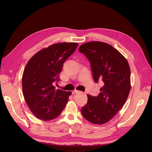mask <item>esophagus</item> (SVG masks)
<instances>
[{"label":"esophagus","mask_w":152,"mask_h":152,"mask_svg":"<svg viewBox=\"0 0 152 152\" xmlns=\"http://www.w3.org/2000/svg\"><path fill=\"white\" fill-rule=\"evenodd\" d=\"M80 91H77V90H75L72 92V94H77V93H79Z\"/></svg>","instance_id":"1"}]
</instances>
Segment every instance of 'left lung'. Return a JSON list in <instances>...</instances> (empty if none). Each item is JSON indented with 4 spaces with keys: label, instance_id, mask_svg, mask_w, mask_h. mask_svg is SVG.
<instances>
[{
    "label": "left lung",
    "instance_id": "left-lung-1",
    "mask_svg": "<svg viewBox=\"0 0 152 152\" xmlns=\"http://www.w3.org/2000/svg\"><path fill=\"white\" fill-rule=\"evenodd\" d=\"M90 62L94 81H102L97 96L88 94L83 117L94 124L110 121L121 109L131 90V70L126 59L112 46L100 41L85 43L79 48Z\"/></svg>",
    "mask_w": 152,
    "mask_h": 152
}]
</instances>
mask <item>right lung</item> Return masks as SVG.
Instances as JSON below:
<instances>
[{
    "instance_id": "add662e5",
    "label": "right lung",
    "mask_w": 152,
    "mask_h": 152,
    "mask_svg": "<svg viewBox=\"0 0 152 152\" xmlns=\"http://www.w3.org/2000/svg\"><path fill=\"white\" fill-rule=\"evenodd\" d=\"M76 42H61L45 48L27 63L22 77L26 102L38 119L49 121L58 117L64 109L70 91L56 90L59 75L66 60L75 51Z\"/></svg>"
}]
</instances>
